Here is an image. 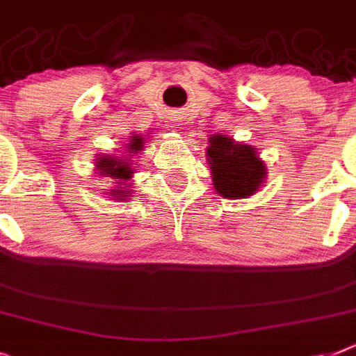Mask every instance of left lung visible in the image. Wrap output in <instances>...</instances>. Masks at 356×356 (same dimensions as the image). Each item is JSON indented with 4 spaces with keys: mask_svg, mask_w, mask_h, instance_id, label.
Wrapping results in <instances>:
<instances>
[{
    "mask_svg": "<svg viewBox=\"0 0 356 356\" xmlns=\"http://www.w3.org/2000/svg\"><path fill=\"white\" fill-rule=\"evenodd\" d=\"M205 158L214 191L224 198H249L266 181V161L258 156L257 149L248 143L234 142L231 136L211 134Z\"/></svg>",
    "mask_w": 356,
    "mask_h": 356,
    "instance_id": "1",
    "label": "left lung"
}]
</instances>
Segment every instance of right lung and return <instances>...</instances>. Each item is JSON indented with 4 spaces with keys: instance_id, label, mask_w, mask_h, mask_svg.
Returning a JSON list of instances; mask_svg holds the SVG:
<instances>
[{
    "instance_id": "1",
    "label": "right lung",
    "mask_w": 356,
    "mask_h": 356,
    "mask_svg": "<svg viewBox=\"0 0 356 356\" xmlns=\"http://www.w3.org/2000/svg\"><path fill=\"white\" fill-rule=\"evenodd\" d=\"M147 138L142 134H132L129 143H125V152L122 154H98L94 160V171L99 176H107L113 180V187L107 189V196L118 202H127L131 196V178L136 172L131 158L138 156L143 151Z\"/></svg>"
}]
</instances>
